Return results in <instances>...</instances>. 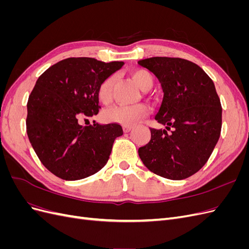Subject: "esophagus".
I'll return each instance as SVG.
<instances>
[{"instance_id":"1","label":"esophagus","mask_w":249,"mask_h":249,"mask_svg":"<svg viewBox=\"0 0 249 249\" xmlns=\"http://www.w3.org/2000/svg\"><path fill=\"white\" fill-rule=\"evenodd\" d=\"M132 129H133L132 125H129V124H124V131L125 133H129Z\"/></svg>"}]
</instances>
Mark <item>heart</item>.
<instances>
[{
  "label": "heart",
  "instance_id": "obj_1",
  "mask_svg": "<svg viewBox=\"0 0 249 249\" xmlns=\"http://www.w3.org/2000/svg\"><path fill=\"white\" fill-rule=\"evenodd\" d=\"M132 78L135 83L142 89H149L154 83V78L148 71L137 70L132 72ZM116 77L110 76L103 81L97 89V96L101 102L108 103L112 96V87ZM149 112V108L145 104L134 105H114V106L105 109L102 112V118L107 123H116L122 124H133L138 120L145 117Z\"/></svg>",
  "mask_w": 249,
  "mask_h": 249
}]
</instances>
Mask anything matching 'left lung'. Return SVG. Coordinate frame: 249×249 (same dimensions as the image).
<instances>
[{"label":"left lung","mask_w":249,"mask_h":249,"mask_svg":"<svg viewBox=\"0 0 249 249\" xmlns=\"http://www.w3.org/2000/svg\"><path fill=\"white\" fill-rule=\"evenodd\" d=\"M138 64L160 82L163 100L155 119L166 127L150 129L149 142L138 149L140 159L160 177L189 178L207 163L220 137L222 108L214 83L185 59L153 57Z\"/></svg>","instance_id":"obj_1"}]
</instances>
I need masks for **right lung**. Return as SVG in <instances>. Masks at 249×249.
Masks as SVG:
<instances>
[{
    "label": "right lung",
    "mask_w": 249,
    "mask_h": 249,
    "mask_svg": "<svg viewBox=\"0 0 249 249\" xmlns=\"http://www.w3.org/2000/svg\"><path fill=\"white\" fill-rule=\"evenodd\" d=\"M124 64L67 58L36 81L27 104V134L37 157L53 175L77 180L107 164L113 142L124 134L122 125H82L79 119L99 113L97 89Z\"/></svg>",
    "instance_id": "1"
}]
</instances>
